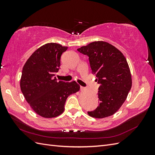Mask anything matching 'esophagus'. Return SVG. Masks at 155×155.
<instances>
[{"instance_id": "obj_1", "label": "esophagus", "mask_w": 155, "mask_h": 155, "mask_svg": "<svg viewBox=\"0 0 155 155\" xmlns=\"http://www.w3.org/2000/svg\"><path fill=\"white\" fill-rule=\"evenodd\" d=\"M80 90H81V91H85V88L81 86V87H80Z\"/></svg>"}]
</instances>
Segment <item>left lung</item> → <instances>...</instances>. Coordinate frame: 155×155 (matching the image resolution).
<instances>
[{
    "mask_svg": "<svg viewBox=\"0 0 155 155\" xmlns=\"http://www.w3.org/2000/svg\"><path fill=\"white\" fill-rule=\"evenodd\" d=\"M87 55L92 73L96 76L99 105L88 111L94 118H103L114 114L125 101L132 86L127 61L123 54L104 41H95L78 49Z\"/></svg>",
    "mask_w": 155,
    "mask_h": 155,
    "instance_id": "8db88e82",
    "label": "left lung"
}]
</instances>
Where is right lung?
I'll use <instances>...</instances> for the list:
<instances>
[{
    "label": "right lung",
    "instance_id": "right-lung-1",
    "mask_svg": "<svg viewBox=\"0 0 155 155\" xmlns=\"http://www.w3.org/2000/svg\"><path fill=\"white\" fill-rule=\"evenodd\" d=\"M67 48L57 43L46 44L35 50L23 67L21 91L31 109L44 118L62 114L67 97L80 88L76 82L58 81L55 77L61 56Z\"/></svg>",
    "mask_w": 155,
    "mask_h": 155
}]
</instances>
